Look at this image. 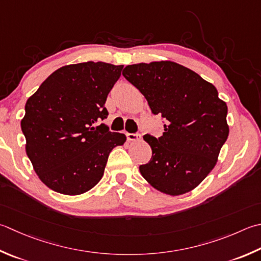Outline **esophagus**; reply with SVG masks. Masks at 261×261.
<instances>
[{"mask_svg":"<svg viewBox=\"0 0 261 261\" xmlns=\"http://www.w3.org/2000/svg\"><path fill=\"white\" fill-rule=\"evenodd\" d=\"M126 139L127 141H138L140 139V136L136 134H126Z\"/></svg>","mask_w":261,"mask_h":261,"instance_id":"1","label":"esophagus"}]
</instances>
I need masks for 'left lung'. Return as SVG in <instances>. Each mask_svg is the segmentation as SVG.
Listing matches in <instances>:
<instances>
[{
  "mask_svg": "<svg viewBox=\"0 0 261 261\" xmlns=\"http://www.w3.org/2000/svg\"><path fill=\"white\" fill-rule=\"evenodd\" d=\"M122 74L145 96L151 112L166 120L161 138L146 135L149 163L141 175L165 195L190 192L215 167L229 127L227 105L216 87L172 61L126 65Z\"/></svg>",
  "mask_w": 261,
  "mask_h": 261,
  "instance_id": "8db88e82",
  "label": "left lung"
}]
</instances>
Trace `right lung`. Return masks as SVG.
<instances>
[{
    "label": "right lung",
    "instance_id": "right-lung-1",
    "mask_svg": "<svg viewBox=\"0 0 261 261\" xmlns=\"http://www.w3.org/2000/svg\"><path fill=\"white\" fill-rule=\"evenodd\" d=\"M123 65L84 62L50 74L25 103L21 130L25 152L46 187L66 196L93 189L103 177L110 152L126 137L110 132L107 95Z\"/></svg>",
    "mask_w": 261,
    "mask_h": 261
}]
</instances>
